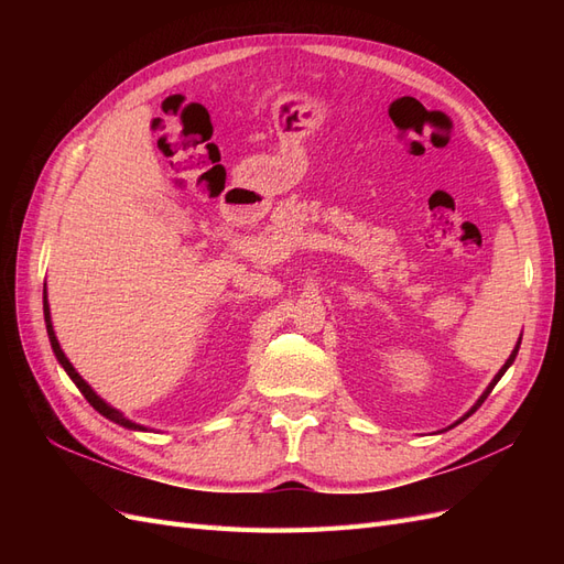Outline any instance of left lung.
<instances>
[{"mask_svg": "<svg viewBox=\"0 0 564 564\" xmlns=\"http://www.w3.org/2000/svg\"><path fill=\"white\" fill-rule=\"evenodd\" d=\"M518 350H520V340H518V346H516V350H513V352H510V357H508V360H506V365H503V367L499 369V373H497V377H494V379H491V383L487 386V390L482 392V395H480V400H477V402H475V404L470 406V412H468V414H464V416H460V419H458L456 423H460V421H466V419H468L470 414H475V412H477V409H480V404H482V402L487 400V395H489V392L494 390V386H497V383H499V379L503 377V373H506V369H508L510 365H513V362H516V355H518ZM456 423H454V425H456Z\"/></svg>", "mask_w": 564, "mask_h": 564, "instance_id": "8db88e82", "label": "left lung"}]
</instances>
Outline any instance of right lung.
<instances>
[{
	"instance_id": "obj_1",
	"label": "right lung",
	"mask_w": 564,
	"mask_h": 564,
	"mask_svg": "<svg viewBox=\"0 0 564 564\" xmlns=\"http://www.w3.org/2000/svg\"><path fill=\"white\" fill-rule=\"evenodd\" d=\"M44 322H46V334H48V340H51V348H54V352H56V360L63 365V369L67 371V377H70L73 381H75V386L82 390V395L89 400V404L96 409L98 414H104L106 419H110V421H115V423H119V425H124V429H131V431H148V429H143V425H139V423H133V421H129L122 412H117L115 406H110L106 400H100L96 392H94V388L84 381L79 373L75 371V367L70 365V360H67L65 357V352L61 350V344H58V338H56V334H54V324H51V313H48V303H46V289H44Z\"/></svg>"
}]
</instances>
